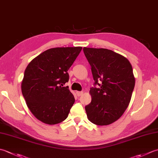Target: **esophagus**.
<instances>
[{"mask_svg": "<svg viewBox=\"0 0 158 158\" xmlns=\"http://www.w3.org/2000/svg\"><path fill=\"white\" fill-rule=\"evenodd\" d=\"M76 94H77V96H81L82 94H83V92H76Z\"/></svg>", "mask_w": 158, "mask_h": 158, "instance_id": "1", "label": "esophagus"}]
</instances>
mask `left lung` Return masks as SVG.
I'll use <instances>...</instances> for the list:
<instances>
[{"mask_svg": "<svg viewBox=\"0 0 158 158\" xmlns=\"http://www.w3.org/2000/svg\"><path fill=\"white\" fill-rule=\"evenodd\" d=\"M83 49L94 80L89 90L92 101L85 107L87 116L96 125H109L118 119L128 106L135 85L132 65L125 57L112 50Z\"/></svg>", "mask_w": 158, "mask_h": 158, "instance_id": "obj_1", "label": "left lung"}]
</instances>
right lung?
I'll use <instances>...</instances> for the list:
<instances>
[{"label": "right lung", "mask_w": 158, "mask_h": 158, "mask_svg": "<svg viewBox=\"0 0 158 158\" xmlns=\"http://www.w3.org/2000/svg\"><path fill=\"white\" fill-rule=\"evenodd\" d=\"M81 47L49 49L26 67L22 92L26 105L36 119L53 125L65 120L75 102L69 86L68 70Z\"/></svg>", "instance_id": "obj_1"}]
</instances>
